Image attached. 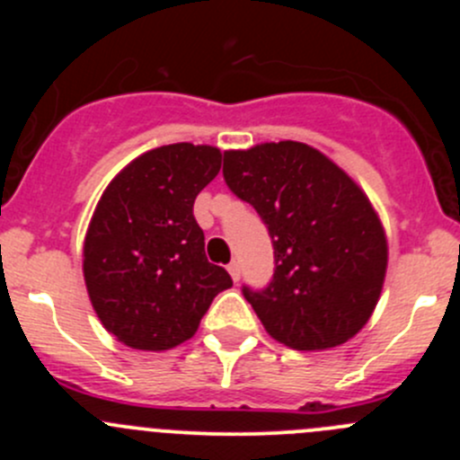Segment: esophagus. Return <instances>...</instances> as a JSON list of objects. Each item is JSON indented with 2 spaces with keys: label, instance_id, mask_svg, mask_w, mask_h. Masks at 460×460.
<instances>
[{
  "label": "esophagus",
  "instance_id": "34e87169",
  "mask_svg": "<svg viewBox=\"0 0 460 460\" xmlns=\"http://www.w3.org/2000/svg\"><path fill=\"white\" fill-rule=\"evenodd\" d=\"M226 271L231 273V278H234V282H238V280H240V264L235 262V260H234V262L226 264Z\"/></svg>",
  "mask_w": 460,
  "mask_h": 460
}]
</instances>
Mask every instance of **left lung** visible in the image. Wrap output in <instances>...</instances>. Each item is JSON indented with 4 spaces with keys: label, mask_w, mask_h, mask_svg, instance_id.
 I'll return each mask as SVG.
<instances>
[{
    "label": "left lung",
    "mask_w": 460,
    "mask_h": 460,
    "mask_svg": "<svg viewBox=\"0 0 460 460\" xmlns=\"http://www.w3.org/2000/svg\"><path fill=\"white\" fill-rule=\"evenodd\" d=\"M222 175L271 238L269 285H243L269 336L298 351L356 336L387 269L385 231L358 184L316 148L291 140L226 151Z\"/></svg>",
    "instance_id": "left-lung-1"
}]
</instances>
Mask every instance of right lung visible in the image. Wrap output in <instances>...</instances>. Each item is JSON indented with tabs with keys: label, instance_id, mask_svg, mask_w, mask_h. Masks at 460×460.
<instances>
[{
	"label": "right lung",
	"instance_id": "add662e5",
	"mask_svg": "<svg viewBox=\"0 0 460 460\" xmlns=\"http://www.w3.org/2000/svg\"><path fill=\"white\" fill-rule=\"evenodd\" d=\"M220 160L216 146L153 148L119 171L97 202L84 240L86 289L102 324L133 349L189 341L213 298L234 285L204 256L193 216Z\"/></svg>",
	"mask_w": 460,
	"mask_h": 460
}]
</instances>
